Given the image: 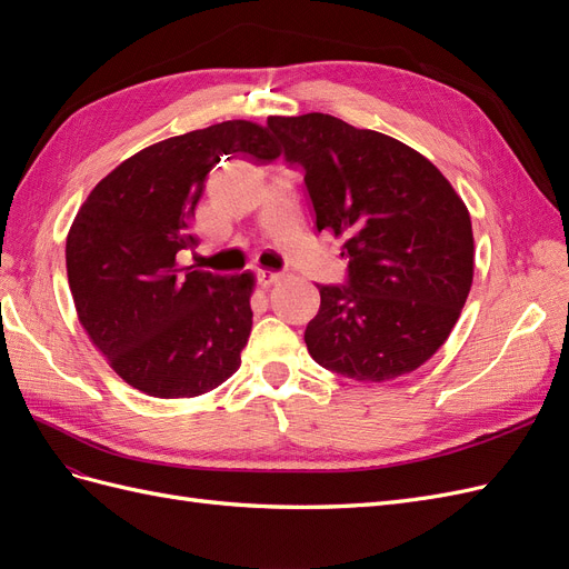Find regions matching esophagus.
Masks as SVG:
<instances>
[{
    "instance_id": "34e87169",
    "label": "esophagus",
    "mask_w": 569,
    "mask_h": 569,
    "mask_svg": "<svg viewBox=\"0 0 569 569\" xmlns=\"http://www.w3.org/2000/svg\"><path fill=\"white\" fill-rule=\"evenodd\" d=\"M284 280V272H274V270H261L258 272V282H261V287H272Z\"/></svg>"
}]
</instances>
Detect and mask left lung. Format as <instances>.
I'll return each instance as SVG.
<instances>
[{"label": "left lung", "mask_w": 569, "mask_h": 569, "mask_svg": "<svg viewBox=\"0 0 569 569\" xmlns=\"http://www.w3.org/2000/svg\"><path fill=\"white\" fill-rule=\"evenodd\" d=\"M289 163L303 166L316 228L343 237L349 287L320 289L306 327L316 363L358 382L418 370L449 339L475 274L472 220L420 151L330 113L270 116Z\"/></svg>", "instance_id": "obj_1"}]
</instances>
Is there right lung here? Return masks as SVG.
Listing matches in <instances>:
<instances>
[{
    "mask_svg": "<svg viewBox=\"0 0 569 569\" xmlns=\"http://www.w3.org/2000/svg\"><path fill=\"white\" fill-rule=\"evenodd\" d=\"M280 157L251 120H226L132 153L99 180L66 237L76 313L123 380L157 399H192L242 366L253 272L180 268L189 218L218 161Z\"/></svg>",
    "mask_w": 569,
    "mask_h": 569,
    "instance_id": "1",
    "label": "right lung"
}]
</instances>
